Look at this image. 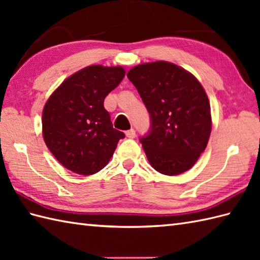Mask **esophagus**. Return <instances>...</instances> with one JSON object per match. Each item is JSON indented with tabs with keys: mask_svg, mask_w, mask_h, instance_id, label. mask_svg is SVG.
<instances>
[{
	"mask_svg": "<svg viewBox=\"0 0 260 260\" xmlns=\"http://www.w3.org/2000/svg\"><path fill=\"white\" fill-rule=\"evenodd\" d=\"M126 136L128 137V139H134V137L136 136V133H135V129L134 128H131L128 131H126Z\"/></svg>",
	"mask_w": 260,
	"mask_h": 260,
	"instance_id": "esophagus-1",
	"label": "esophagus"
}]
</instances>
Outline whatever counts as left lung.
<instances>
[{
	"mask_svg": "<svg viewBox=\"0 0 260 260\" xmlns=\"http://www.w3.org/2000/svg\"><path fill=\"white\" fill-rule=\"evenodd\" d=\"M127 78L150 114V131L140 139L148 162L165 175L190 170L211 133L210 104L200 82L167 61L136 66Z\"/></svg>",
	"mask_w": 260,
	"mask_h": 260,
	"instance_id": "8db88e82",
	"label": "left lung"
}]
</instances>
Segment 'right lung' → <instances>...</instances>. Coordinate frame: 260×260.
I'll return each instance as SVG.
<instances>
[{
  "label": "right lung",
  "mask_w": 260,
  "mask_h": 260,
  "mask_svg": "<svg viewBox=\"0 0 260 260\" xmlns=\"http://www.w3.org/2000/svg\"><path fill=\"white\" fill-rule=\"evenodd\" d=\"M124 77L121 67L89 66L70 76L49 97L42 114L43 140L66 169L91 175L113 156L125 134L113 127L104 99Z\"/></svg>",
  "instance_id": "add662e5"
}]
</instances>
